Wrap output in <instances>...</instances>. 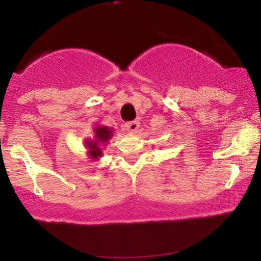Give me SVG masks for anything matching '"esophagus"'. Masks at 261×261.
<instances>
[{"instance_id":"obj_1","label":"esophagus","mask_w":261,"mask_h":261,"mask_svg":"<svg viewBox=\"0 0 261 261\" xmlns=\"http://www.w3.org/2000/svg\"><path fill=\"white\" fill-rule=\"evenodd\" d=\"M139 126H140V123L138 121H130V122H127L124 124V128H126L128 133H135L139 129Z\"/></svg>"}]
</instances>
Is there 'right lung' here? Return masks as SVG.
<instances>
[{
    "instance_id": "right-lung-1",
    "label": "right lung",
    "mask_w": 261,
    "mask_h": 261,
    "mask_svg": "<svg viewBox=\"0 0 261 261\" xmlns=\"http://www.w3.org/2000/svg\"><path fill=\"white\" fill-rule=\"evenodd\" d=\"M95 138L92 140H85V146L88 149V155L91 159H98L103 155L101 146L107 145L110 138L113 137L112 128L106 126H98L94 128Z\"/></svg>"
}]
</instances>
